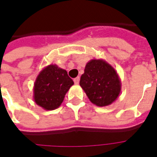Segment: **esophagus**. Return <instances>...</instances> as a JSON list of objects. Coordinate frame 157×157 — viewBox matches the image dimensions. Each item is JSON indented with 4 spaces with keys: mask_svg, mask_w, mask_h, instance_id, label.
<instances>
[{
    "mask_svg": "<svg viewBox=\"0 0 157 157\" xmlns=\"http://www.w3.org/2000/svg\"><path fill=\"white\" fill-rule=\"evenodd\" d=\"M74 82H75V85H78L79 84V82H80V77H76V78L74 79Z\"/></svg>",
    "mask_w": 157,
    "mask_h": 157,
    "instance_id": "34e87169",
    "label": "esophagus"
}]
</instances>
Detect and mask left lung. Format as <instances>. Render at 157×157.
<instances>
[{"mask_svg":"<svg viewBox=\"0 0 157 157\" xmlns=\"http://www.w3.org/2000/svg\"><path fill=\"white\" fill-rule=\"evenodd\" d=\"M80 86L89 100L98 107L112 104L121 92L118 73L104 59H92L86 63Z\"/></svg>","mask_w":157,"mask_h":157,"instance_id":"8db88e82","label":"left lung"}]
</instances>
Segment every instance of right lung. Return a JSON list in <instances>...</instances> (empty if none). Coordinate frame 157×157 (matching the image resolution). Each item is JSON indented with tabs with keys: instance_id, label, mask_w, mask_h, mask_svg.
<instances>
[{
	"instance_id": "obj_1",
	"label": "right lung",
	"mask_w": 157,
	"mask_h": 157,
	"mask_svg": "<svg viewBox=\"0 0 157 157\" xmlns=\"http://www.w3.org/2000/svg\"><path fill=\"white\" fill-rule=\"evenodd\" d=\"M74 82L67 71L57 65H49L39 72L33 86V100L45 110L58 109Z\"/></svg>"
}]
</instances>
